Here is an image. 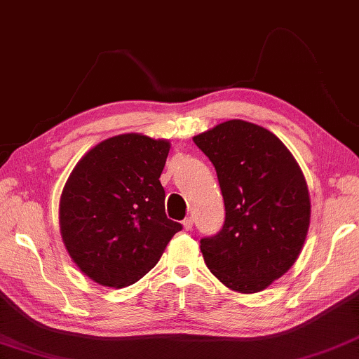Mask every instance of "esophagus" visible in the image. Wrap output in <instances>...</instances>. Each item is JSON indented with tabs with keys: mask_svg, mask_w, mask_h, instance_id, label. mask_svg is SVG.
I'll list each match as a JSON object with an SVG mask.
<instances>
[{
	"mask_svg": "<svg viewBox=\"0 0 359 359\" xmlns=\"http://www.w3.org/2000/svg\"><path fill=\"white\" fill-rule=\"evenodd\" d=\"M183 227H184V230H192V227H194L192 217H186V219H184V221H183Z\"/></svg>",
	"mask_w": 359,
	"mask_h": 359,
	"instance_id": "34e87169",
	"label": "esophagus"
}]
</instances>
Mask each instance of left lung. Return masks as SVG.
Returning a JSON list of instances; mask_svg holds the SVG:
<instances>
[{
  "instance_id": "obj_1",
  "label": "left lung",
  "mask_w": 359,
  "mask_h": 359,
  "mask_svg": "<svg viewBox=\"0 0 359 359\" xmlns=\"http://www.w3.org/2000/svg\"><path fill=\"white\" fill-rule=\"evenodd\" d=\"M216 168L222 230L200 241L210 271L238 293L265 290L301 254L311 198L298 162L273 132L230 119L192 138Z\"/></svg>"
}]
</instances>
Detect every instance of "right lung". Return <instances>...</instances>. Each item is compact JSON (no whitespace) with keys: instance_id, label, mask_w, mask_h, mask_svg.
Here are the masks:
<instances>
[{"instance_id":"right-lung-1","label":"right lung","mask_w":359,"mask_h":359,"mask_svg":"<svg viewBox=\"0 0 359 359\" xmlns=\"http://www.w3.org/2000/svg\"><path fill=\"white\" fill-rule=\"evenodd\" d=\"M170 142L121 134L77 162L60 198V233L67 254L99 285L135 284L159 262L181 224L165 215L161 173Z\"/></svg>"}]
</instances>
